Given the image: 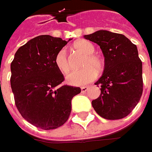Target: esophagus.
I'll return each mask as SVG.
<instances>
[{"mask_svg":"<svg viewBox=\"0 0 152 152\" xmlns=\"http://www.w3.org/2000/svg\"><path fill=\"white\" fill-rule=\"evenodd\" d=\"M89 90V87H86V86H84V87H82L81 88V92H86V91Z\"/></svg>","mask_w":152,"mask_h":152,"instance_id":"esophagus-1","label":"esophagus"}]
</instances>
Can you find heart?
I'll return each mask as SVG.
<instances>
[{
  "mask_svg": "<svg viewBox=\"0 0 152 152\" xmlns=\"http://www.w3.org/2000/svg\"><path fill=\"white\" fill-rule=\"evenodd\" d=\"M73 48L85 55L82 63V67L85 68L69 73L66 78V81L68 85L73 86H84L96 79V71L100 72L102 70L103 63L99 56L93 54L95 52V47L91 42L80 39L73 44ZM54 64L56 69L63 74H67L70 71V65L65 48H61L57 51L54 58Z\"/></svg>",
  "mask_w": 152,
  "mask_h": 152,
  "instance_id": "1",
  "label": "heart"
}]
</instances>
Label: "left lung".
Listing matches in <instances>:
<instances>
[{"label":"left lung","instance_id":"8db88e82","mask_svg":"<svg viewBox=\"0 0 152 152\" xmlns=\"http://www.w3.org/2000/svg\"><path fill=\"white\" fill-rule=\"evenodd\" d=\"M84 38L96 43L105 57L103 73L95 83L101 86V95L92 101V107L106 119L125 118L143 91L142 62L137 46L124 34L107 30H98Z\"/></svg>","mask_w":152,"mask_h":152}]
</instances>
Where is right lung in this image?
Wrapping results in <instances>:
<instances>
[{"label": "right lung", "mask_w": 152, "mask_h": 152, "mask_svg": "<svg viewBox=\"0 0 152 152\" xmlns=\"http://www.w3.org/2000/svg\"><path fill=\"white\" fill-rule=\"evenodd\" d=\"M67 41L50 35L28 40L15 53L11 63V87L18 110L37 128L49 130L63 125L69 118L79 87L62 85L64 77L54 58Z\"/></svg>", "instance_id": "add662e5"}]
</instances>
